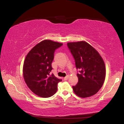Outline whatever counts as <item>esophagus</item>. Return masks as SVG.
Masks as SVG:
<instances>
[{
    "label": "esophagus",
    "instance_id": "1",
    "mask_svg": "<svg viewBox=\"0 0 124 124\" xmlns=\"http://www.w3.org/2000/svg\"><path fill=\"white\" fill-rule=\"evenodd\" d=\"M68 79H69V76H66L64 78V80H68Z\"/></svg>",
    "mask_w": 124,
    "mask_h": 124
}]
</instances>
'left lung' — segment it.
Wrapping results in <instances>:
<instances>
[{
  "mask_svg": "<svg viewBox=\"0 0 124 124\" xmlns=\"http://www.w3.org/2000/svg\"><path fill=\"white\" fill-rule=\"evenodd\" d=\"M75 61L78 82L72 86L74 93L82 98L98 93L105 81V63L99 53L85 41L67 43Z\"/></svg>",
  "mask_w": 124,
  "mask_h": 124,
  "instance_id": "1",
  "label": "left lung"
}]
</instances>
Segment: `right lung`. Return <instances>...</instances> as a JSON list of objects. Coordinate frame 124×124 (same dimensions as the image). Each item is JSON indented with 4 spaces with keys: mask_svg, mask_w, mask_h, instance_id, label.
<instances>
[{
    "mask_svg": "<svg viewBox=\"0 0 124 124\" xmlns=\"http://www.w3.org/2000/svg\"><path fill=\"white\" fill-rule=\"evenodd\" d=\"M63 45L51 40H44L27 54L23 65V77L30 90L43 98L52 96L62 79L51 73L55 51Z\"/></svg>",
    "mask_w": 124,
    "mask_h": 124,
    "instance_id": "add662e5",
    "label": "right lung"
}]
</instances>
